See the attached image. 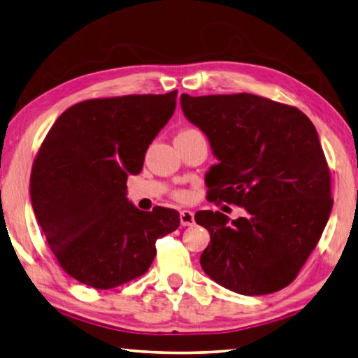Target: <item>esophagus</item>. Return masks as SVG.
<instances>
[{
  "label": "esophagus",
  "mask_w": 358,
  "mask_h": 358,
  "mask_svg": "<svg viewBox=\"0 0 358 358\" xmlns=\"http://www.w3.org/2000/svg\"><path fill=\"white\" fill-rule=\"evenodd\" d=\"M180 222L183 227H191L194 223V214L191 211H187V209H183V211L180 213Z\"/></svg>",
  "instance_id": "esophagus-1"
}]
</instances>
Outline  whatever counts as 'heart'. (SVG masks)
<instances>
[{
  "label": "heart",
  "instance_id": "heart-1",
  "mask_svg": "<svg viewBox=\"0 0 358 358\" xmlns=\"http://www.w3.org/2000/svg\"><path fill=\"white\" fill-rule=\"evenodd\" d=\"M185 131H197V130H195V129H186V130H183L181 133H185ZM175 195H177V199H180V200H185L187 197V194L185 191H178Z\"/></svg>",
  "mask_w": 358,
  "mask_h": 358
}]
</instances>
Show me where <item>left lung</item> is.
Returning a JSON list of instances; mask_svg holds the SVG:
<instances>
[{
    "label": "left lung",
    "instance_id": "obj_1",
    "mask_svg": "<svg viewBox=\"0 0 358 358\" xmlns=\"http://www.w3.org/2000/svg\"><path fill=\"white\" fill-rule=\"evenodd\" d=\"M181 108L219 159L208 172L209 200L247 211L236 220L195 214L211 236L201 268L241 295L284 289L317 247L334 205L317 129L296 107L248 93L181 94Z\"/></svg>",
    "mask_w": 358,
    "mask_h": 358
}]
</instances>
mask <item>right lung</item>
I'll use <instances>...</instances> for the list:
<instances>
[{"instance_id":"add662e5","label":"right lung","mask_w":358,"mask_h":358,"mask_svg":"<svg viewBox=\"0 0 358 358\" xmlns=\"http://www.w3.org/2000/svg\"><path fill=\"white\" fill-rule=\"evenodd\" d=\"M175 107L177 91L88 99L63 111L41 143L32 208L59 265L79 282L108 290L143 276L157 239L178 228V211H139L125 185Z\"/></svg>"}]
</instances>
